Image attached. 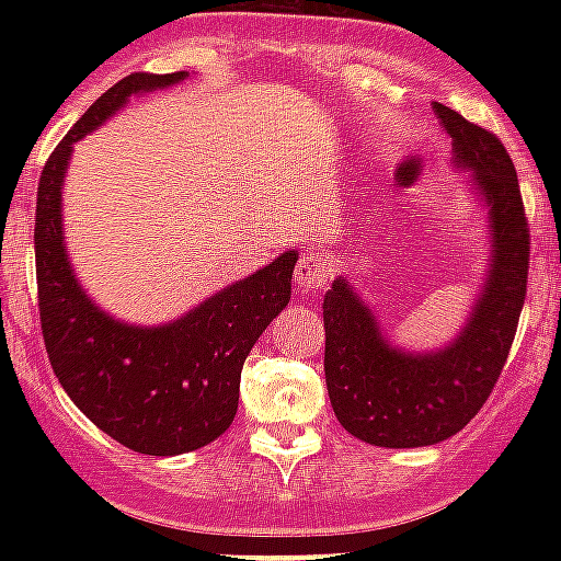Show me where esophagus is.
<instances>
[{
    "label": "esophagus",
    "instance_id": "34e87169",
    "mask_svg": "<svg viewBox=\"0 0 561 561\" xmlns=\"http://www.w3.org/2000/svg\"><path fill=\"white\" fill-rule=\"evenodd\" d=\"M329 276H332L329 259H325L320 250H306V253H302V259L297 262L294 282H297L302 290H311V294H317V290L323 288L325 282H329Z\"/></svg>",
    "mask_w": 561,
    "mask_h": 561
}]
</instances>
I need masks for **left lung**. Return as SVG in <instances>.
Returning <instances> with one entry per match:
<instances>
[{
    "label": "left lung",
    "mask_w": 561,
    "mask_h": 561,
    "mask_svg": "<svg viewBox=\"0 0 561 561\" xmlns=\"http://www.w3.org/2000/svg\"><path fill=\"white\" fill-rule=\"evenodd\" d=\"M451 136L457 169L489 209L486 282L469 323L439 352H401L387 343L346 279L325 290V387L334 416L352 436L381 448H422L469 425L495 390L527 297L530 227L515 165L495 134L434 104Z\"/></svg>",
    "instance_id": "obj_1"
}]
</instances>
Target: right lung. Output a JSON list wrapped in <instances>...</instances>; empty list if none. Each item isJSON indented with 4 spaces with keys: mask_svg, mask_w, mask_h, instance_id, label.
Wrapping results in <instances>:
<instances>
[{
    "mask_svg": "<svg viewBox=\"0 0 561 561\" xmlns=\"http://www.w3.org/2000/svg\"><path fill=\"white\" fill-rule=\"evenodd\" d=\"M183 78L186 72H136L110 87L48 157L34 220L39 329L57 381L104 434L153 457L197 451L232 425L241 367L259 334L288 306L299 259L297 250H288L253 276L203 299L186 317L151 329L104 314L78 285L60 220L72 145L104 125L130 95Z\"/></svg>",
    "mask_w": 561,
    "mask_h": 561,
    "instance_id": "obj_1",
    "label": "right lung"
}]
</instances>
